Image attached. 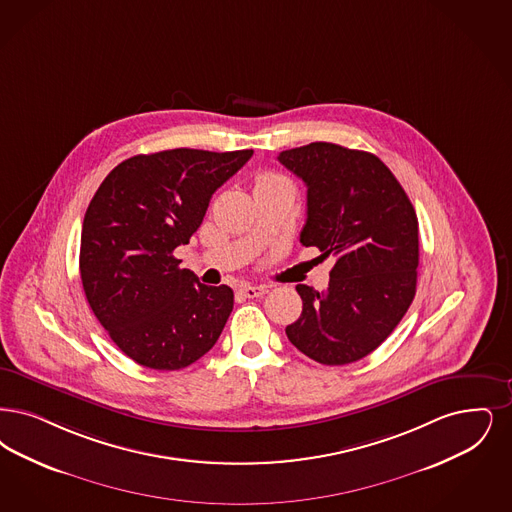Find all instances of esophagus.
<instances>
[{"instance_id":"obj_1","label":"esophagus","mask_w":512,"mask_h":512,"mask_svg":"<svg viewBox=\"0 0 512 512\" xmlns=\"http://www.w3.org/2000/svg\"><path fill=\"white\" fill-rule=\"evenodd\" d=\"M240 291L249 297V299H255V297H263L266 291H268V286H253V284H244V286H240Z\"/></svg>"}]
</instances>
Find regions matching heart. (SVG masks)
<instances>
[{
	"instance_id": "obj_1",
	"label": "heart",
	"mask_w": 512,
	"mask_h": 512,
	"mask_svg": "<svg viewBox=\"0 0 512 512\" xmlns=\"http://www.w3.org/2000/svg\"><path fill=\"white\" fill-rule=\"evenodd\" d=\"M257 186H291V184H289L286 177H282L278 173H265V175L259 177Z\"/></svg>"
}]
</instances>
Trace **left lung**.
I'll return each instance as SVG.
<instances>
[{
	"label": "left lung",
	"mask_w": 512,
	"mask_h": 512,
	"mask_svg": "<svg viewBox=\"0 0 512 512\" xmlns=\"http://www.w3.org/2000/svg\"><path fill=\"white\" fill-rule=\"evenodd\" d=\"M278 162L307 184L301 244L335 257L326 291L297 286L303 312L287 339L320 364H352L389 337L415 297V209L389 167L364 150L310 143Z\"/></svg>",
	"instance_id": "1"
}]
</instances>
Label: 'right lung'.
I'll return each mask as SVG.
<instances>
[{
	"label": "right lung",
	"mask_w": 512,
	"mask_h": 512,
	"mask_svg": "<svg viewBox=\"0 0 512 512\" xmlns=\"http://www.w3.org/2000/svg\"><path fill=\"white\" fill-rule=\"evenodd\" d=\"M251 156L194 148L139 154L106 175L87 207L80 247L87 303L144 368H186L225 328L232 289L200 284L173 251L188 244L213 192Z\"/></svg>",
	"instance_id": "add662e5"
}]
</instances>
